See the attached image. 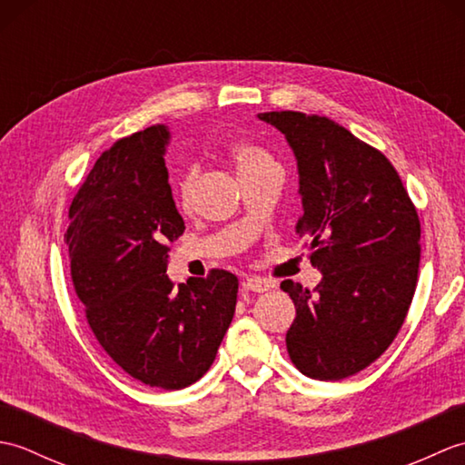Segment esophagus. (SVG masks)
<instances>
[{
  "mask_svg": "<svg viewBox=\"0 0 465 465\" xmlns=\"http://www.w3.org/2000/svg\"><path fill=\"white\" fill-rule=\"evenodd\" d=\"M242 285H243V290H245V292L263 293V292H268V290L272 288V282L263 280V278H258V275H252V278L245 280Z\"/></svg>",
  "mask_w": 465,
  "mask_h": 465,
  "instance_id": "34e87169",
  "label": "esophagus"
}]
</instances>
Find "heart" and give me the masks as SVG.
Returning <instances> with one entry per match:
<instances>
[{
  "label": "heart",
  "mask_w": 465,
  "mask_h": 465,
  "mask_svg": "<svg viewBox=\"0 0 465 465\" xmlns=\"http://www.w3.org/2000/svg\"><path fill=\"white\" fill-rule=\"evenodd\" d=\"M227 157L232 160L235 172H238V177L245 175V173L265 170V167H270V165H275L268 152H263L260 145L250 143V142L232 143L230 147H227ZM193 182H195L193 170H185L180 175V182H177V193H180L182 202H190L192 192H193Z\"/></svg>",
  "instance_id": "obj_1"
}]
</instances>
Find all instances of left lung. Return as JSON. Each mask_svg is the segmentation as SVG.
<instances>
[{"label":"left lung","instance_id":"1","mask_svg":"<svg viewBox=\"0 0 465 465\" xmlns=\"http://www.w3.org/2000/svg\"><path fill=\"white\" fill-rule=\"evenodd\" d=\"M298 163L303 215L322 272L313 292L282 282L295 305L285 335L303 375L338 381L368 368L396 338L416 292L420 220L388 157L328 117L268 112Z\"/></svg>","mask_w":465,"mask_h":465}]
</instances>
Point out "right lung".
I'll list each match as a JSON object with an SVG mask.
<instances>
[{"label":"right lung","mask_w":465,"mask_h":465,"mask_svg":"<svg viewBox=\"0 0 465 465\" xmlns=\"http://www.w3.org/2000/svg\"><path fill=\"white\" fill-rule=\"evenodd\" d=\"M157 124L100 155L69 207L65 243L87 323L107 355L150 388L183 390L210 370L238 302V278L213 270L173 285L167 243L185 230Z\"/></svg>","instance_id":"add662e5"}]
</instances>
